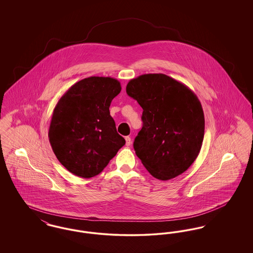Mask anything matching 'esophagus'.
Wrapping results in <instances>:
<instances>
[{"label":"esophagus","mask_w":253,"mask_h":253,"mask_svg":"<svg viewBox=\"0 0 253 253\" xmlns=\"http://www.w3.org/2000/svg\"><path fill=\"white\" fill-rule=\"evenodd\" d=\"M125 140H126V145L127 146H130V145L132 144V139H131L130 136H126Z\"/></svg>","instance_id":"obj_1"}]
</instances>
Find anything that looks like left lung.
<instances>
[{"mask_svg": "<svg viewBox=\"0 0 253 253\" xmlns=\"http://www.w3.org/2000/svg\"><path fill=\"white\" fill-rule=\"evenodd\" d=\"M126 92L143 109V126L133 148L145 168L159 180L186 171L198 157L204 138V112L197 96L164 74L132 79Z\"/></svg>", "mask_w": 253, "mask_h": 253, "instance_id": "left-lung-1", "label": "left lung"}]
</instances>
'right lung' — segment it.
Returning <instances> with one entry per match:
<instances>
[{"label": "right lung", "mask_w": 253, "mask_h": 253, "mask_svg": "<svg viewBox=\"0 0 253 253\" xmlns=\"http://www.w3.org/2000/svg\"><path fill=\"white\" fill-rule=\"evenodd\" d=\"M121 91L111 77H89L72 85L53 111L48 137L62 166L74 175L100 173L125 144L109 107Z\"/></svg>", "instance_id": "obj_1"}]
</instances>
